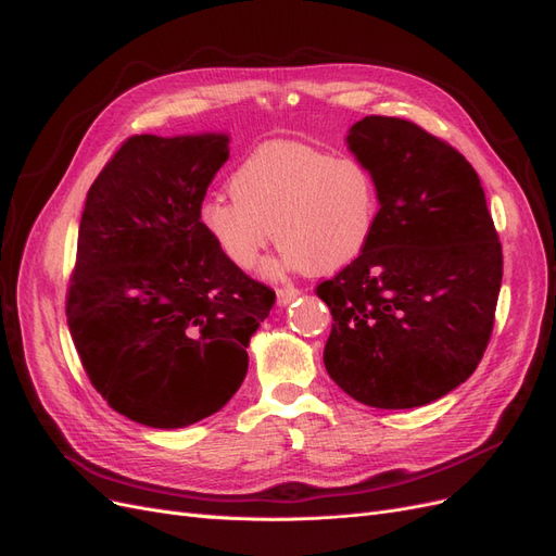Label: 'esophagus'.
Segmentation results:
<instances>
[{"mask_svg":"<svg viewBox=\"0 0 556 556\" xmlns=\"http://www.w3.org/2000/svg\"><path fill=\"white\" fill-rule=\"evenodd\" d=\"M299 294H301V290L292 288V285H288V288H280V290L276 292L278 306H288V304H292V301H294Z\"/></svg>","mask_w":556,"mask_h":556,"instance_id":"1","label":"esophagus"}]
</instances>
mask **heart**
I'll use <instances>...</instances> for the list:
<instances>
[{
  "label": "heart",
  "instance_id": "obj_1",
  "mask_svg": "<svg viewBox=\"0 0 556 556\" xmlns=\"http://www.w3.org/2000/svg\"><path fill=\"white\" fill-rule=\"evenodd\" d=\"M229 188L231 199L215 194L201 206V227L243 271L276 239L280 255L264 266L268 278L292 268L339 271L371 243L380 217L378 180L362 160L299 141L260 146Z\"/></svg>",
  "mask_w": 556,
  "mask_h": 556
}]
</instances>
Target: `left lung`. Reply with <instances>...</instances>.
<instances>
[{"label":"left lung","mask_w":556,"mask_h":556,"mask_svg":"<svg viewBox=\"0 0 556 556\" xmlns=\"http://www.w3.org/2000/svg\"><path fill=\"white\" fill-rule=\"evenodd\" d=\"M348 148L374 172L371 243L317 296L331 311L325 366L371 408H417L476 371L494 327L503 255L473 166L401 117L366 115Z\"/></svg>","instance_id":"obj_1"}]
</instances>
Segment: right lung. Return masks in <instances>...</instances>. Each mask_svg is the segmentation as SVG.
Returning a JSON list of instances; mask_svg holds the SVG:
<instances>
[{
    "label": "right lung",
    "instance_id": "add662e5",
    "mask_svg": "<svg viewBox=\"0 0 556 556\" xmlns=\"http://www.w3.org/2000/svg\"><path fill=\"white\" fill-rule=\"evenodd\" d=\"M227 160L223 131L141 134L88 192L66 323L94 390L131 422L180 429L220 410L276 301L201 227V201Z\"/></svg>",
    "mask_w": 556,
    "mask_h": 556
}]
</instances>
